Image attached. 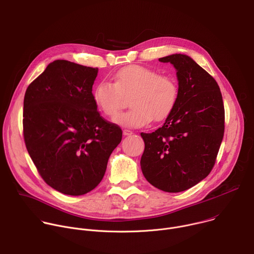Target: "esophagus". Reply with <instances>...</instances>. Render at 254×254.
Here are the masks:
<instances>
[{
    "mask_svg": "<svg viewBox=\"0 0 254 254\" xmlns=\"http://www.w3.org/2000/svg\"><path fill=\"white\" fill-rule=\"evenodd\" d=\"M123 134H124L125 136H129V135H132V134H133V132H132L131 130H128V129H124V130H123Z\"/></svg>",
    "mask_w": 254,
    "mask_h": 254,
    "instance_id": "esophagus-1",
    "label": "esophagus"
}]
</instances>
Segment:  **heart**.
<instances>
[{
	"label": "heart",
	"mask_w": 254,
	"mask_h": 254,
	"mask_svg": "<svg viewBox=\"0 0 254 254\" xmlns=\"http://www.w3.org/2000/svg\"><path fill=\"white\" fill-rule=\"evenodd\" d=\"M109 82L98 83L92 92L94 103L107 117H115L129 97L130 110L120 114L114 122L128 128H140L152 120L165 119L174 109L178 99V84L169 75L140 65H129L118 70Z\"/></svg>",
	"instance_id": "b5f03b06"
}]
</instances>
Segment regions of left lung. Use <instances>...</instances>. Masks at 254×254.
I'll use <instances>...</instances> for the list:
<instances>
[{
  "instance_id": "1",
  "label": "left lung",
  "mask_w": 254,
  "mask_h": 254,
  "mask_svg": "<svg viewBox=\"0 0 254 254\" xmlns=\"http://www.w3.org/2000/svg\"><path fill=\"white\" fill-rule=\"evenodd\" d=\"M178 99L162 127L141 133L145 149L141 169L146 180L165 192H181L212 170L224 135V105L217 82L193 59L173 54Z\"/></svg>"
}]
</instances>
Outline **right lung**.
<instances>
[{
	"label": "right lung",
	"mask_w": 254,
	"mask_h": 254,
	"mask_svg": "<svg viewBox=\"0 0 254 254\" xmlns=\"http://www.w3.org/2000/svg\"><path fill=\"white\" fill-rule=\"evenodd\" d=\"M97 74L98 68L56 60L25 93L27 150L44 181L63 194L93 190L122 139L121 128L97 111L92 97Z\"/></svg>",
	"instance_id": "add662e5"
}]
</instances>
